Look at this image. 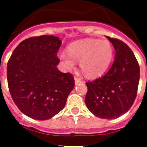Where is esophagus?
Returning a JSON list of instances; mask_svg holds the SVG:
<instances>
[{
    "mask_svg": "<svg viewBox=\"0 0 147 147\" xmlns=\"http://www.w3.org/2000/svg\"><path fill=\"white\" fill-rule=\"evenodd\" d=\"M82 82V81H81L80 78H75V84L77 85L78 83H81Z\"/></svg>",
    "mask_w": 147,
    "mask_h": 147,
    "instance_id": "1",
    "label": "esophagus"
}]
</instances>
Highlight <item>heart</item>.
I'll use <instances>...</instances> for the list:
<instances>
[{
	"label": "heart",
	"mask_w": 147,
	"mask_h": 147,
	"mask_svg": "<svg viewBox=\"0 0 147 147\" xmlns=\"http://www.w3.org/2000/svg\"><path fill=\"white\" fill-rule=\"evenodd\" d=\"M113 48L108 40L87 39L74 42L68 47V53L60 52L59 58L69 69L74 68L76 61L87 77H96L104 73L109 66Z\"/></svg>",
	"instance_id": "1"
}]
</instances>
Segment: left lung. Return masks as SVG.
I'll use <instances>...</instances> for the list:
<instances>
[{
  "label": "left lung",
  "mask_w": 147,
  "mask_h": 147,
  "mask_svg": "<svg viewBox=\"0 0 147 147\" xmlns=\"http://www.w3.org/2000/svg\"><path fill=\"white\" fill-rule=\"evenodd\" d=\"M115 49L114 63L105 76L88 82L85 102L99 118L115 119L130 110L137 97L140 67L132 50L121 40L106 36Z\"/></svg>",
  "instance_id": "1"
}]
</instances>
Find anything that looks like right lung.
<instances>
[{
  "label": "right lung",
  "instance_id": "add662e5",
  "mask_svg": "<svg viewBox=\"0 0 147 147\" xmlns=\"http://www.w3.org/2000/svg\"><path fill=\"white\" fill-rule=\"evenodd\" d=\"M61 44L55 36L28 38L16 47L8 61L10 95L20 111L34 120L45 121L59 113L75 86L73 76L57 69Z\"/></svg>",
  "mask_w": 147,
  "mask_h": 147
}]
</instances>
